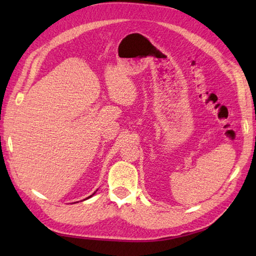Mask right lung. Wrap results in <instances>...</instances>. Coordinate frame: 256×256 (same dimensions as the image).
Here are the masks:
<instances>
[{"instance_id":"add662e5","label":"right lung","mask_w":256,"mask_h":256,"mask_svg":"<svg viewBox=\"0 0 256 256\" xmlns=\"http://www.w3.org/2000/svg\"><path fill=\"white\" fill-rule=\"evenodd\" d=\"M90 197H92V196H90ZM90 197H88V198H90Z\"/></svg>"}]
</instances>
